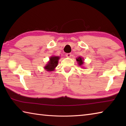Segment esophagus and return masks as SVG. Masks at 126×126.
Instances as JSON below:
<instances>
[{"instance_id":"1","label":"esophagus","mask_w":126,"mask_h":126,"mask_svg":"<svg viewBox=\"0 0 126 126\" xmlns=\"http://www.w3.org/2000/svg\"><path fill=\"white\" fill-rule=\"evenodd\" d=\"M65 56L67 57H68V58H69V57H71L72 56V54L71 53H67V54H65Z\"/></svg>"}]
</instances>
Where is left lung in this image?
I'll use <instances>...</instances> for the list:
<instances>
[{
  "mask_svg": "<svg viewBox=\"0 0 126 126\" xmlns=\"http://www.w3.org/2000/svg\"><path fill=\"white\" fill-rule=\"evenodd\" d=\"M76 60L78 62L79 65H81L83 64V58H81L80 57H79L78 58L76 59Z\"/></svg>",
  "mask_w": 126,
  "mask_h": 126,
  "instance_id": "left-lung-1",
  "label": "left lung"
}]
</instances>
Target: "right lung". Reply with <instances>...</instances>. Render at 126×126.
Here are the masks:
<instances>
[{"label": "right lung", "mask_w": 126, "mask_h": 126, "mask_svg": "<svg viewBox=\"0 0 126 126\" xmlns=\"http://www.w3.org/2000/svg\"><path fill=\"white\" fill-rule=\"evenodd\" d=\"M59 59V57L54 56L50 58V61L46 66L45 69H47V71H53L54 68L57 67L58 63V60Z\"/></svg>", "instance_id": "1"}]
</instances>
